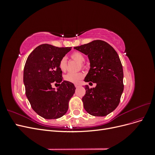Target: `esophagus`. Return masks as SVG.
Segmentation results:
<instances>
[{"label": "esophagus", "instance_id": "obj_1", "mask_svg": "<svg viewBox=\"0 0 155 155\" xmlns=\"http://www.w3.org/2000/svg\"><path fill=\"white\" fill-rule=\"evenodd\" d=\"M75 87H76V88H78L80 87V85L79 84H75Z\"/></svg>", "mask_w": 155, "mask_h": 155}]
</instances>
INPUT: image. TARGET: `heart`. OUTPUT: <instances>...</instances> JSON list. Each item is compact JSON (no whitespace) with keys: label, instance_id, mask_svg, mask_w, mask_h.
Instances as JSON below:
<instances>
[{"label":"heart","instance_id":"obj_1","mask_svg":"<svg viewBox=\"0 0 155 155\" xmlns=\"http://www.w3.org/2000/svg\"><path fill=\"white\" fill-rule=\"evenodd\" d=\"M70 58L80 63V66H81L82 68L85 67V64L83 63L85 61V57H84L82 53L79 52V51H74V52L70 54ZM59 67L62 72L66 71L67 69V59L66 58L63 57L61 59L59 62ZM83 77L84 74L81 72H70L65 75L64 79L67 81L73 83H77L79 82V81L82 79Z\"/></svg>","mask_w":155,"mask_h":155}]
</instances>
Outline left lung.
Listing matches in <instances>:
<instances>
[{
  "instance_id": "8db88e82",
  "label": "left lung",
  "mask_w": 155,
  "mask_h": 155,
  "mask_svg": "<svg viewBox=\"0 0 155 155\" xmlns=\"http://www.w3.org/2000/svg\"><path fill=\"white\" fill-rule=\"evenodd\" d=\"M74 48L87 55L90 60L91 68L84 81L96 83L93 88L85 86L86 93L82 98L84 109L92 116H107L118 107L124 91V72L119 56L101 40Z\"/></svg>"
}]
</instances>
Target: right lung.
<instances>
[{"label": "right lung", "instance_id": "obj_1", "mask_svg": "<svg viewBox=\"0 0 155 155\" xmlns=\"http://www.w3.org/2000/svg\"><path fill=\"white\" fill-rule=\"evenodd\" d=\"M70 50L43 44L26 59L23 74L26 95L33 110L45 119H57L66 114L76 90L72 83L62 81L59 67L61 59ZM53 83L59 85L58 90L51 87Z\"/></svg>", "mask_w": 155, "mask_h": 155}]
</instances>
